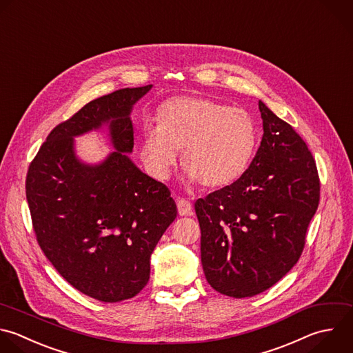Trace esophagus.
<instances>
[{"mask_svg":"<svg viewBox=\"0 0 353 353\" xmlns=\"http://www.w3.org/2000/svg\"><path fill=\"white\" fill-rule=\"evenodd\" d=\"M176 207H178V212L182 216L190 215L192 214V203L186 199H178L176 200Z\"/></svg>","mask_w":353,"mask_h":353,"instance_id":"34e87169","label":"esophagus"}]
</instances>
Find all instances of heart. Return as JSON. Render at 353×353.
<instances>
[{"label":"heart","mask_w":353,"mask_h":353,"mask_svg":"<svg viewBox=\"0 0 353 353\" xmlns=\"http://www.w3.org/2000/svg\"><path fill=\"white\" fill-rule=\"evenodd\" d=\"M159 124L142 128L139 154L156 179H167L182 149L190 181L226 186L250 167L258 148L254 117L241 108L201 97H175L159 109Z\"/></svg>","instance_id":"b5f03b06"}]
</instances>
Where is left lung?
I'll return each mask as SVG.
<instances>
[{
  "mask_svg": "<svg viewBox=\"0 0 353 353\" xmlns=\"http://www.w3.org/2000/svg\"><path fill=\"white\" fill-rule=\"evenodd\" d=\"M261 146L232 185L194 203L201 229V265L210 285L254 296L298 262L320 200L314 159L295 130L263 102Z\"/></svg>",
  "mask_w": 353,
  "mask_h": 353,
  "instance_id": "obj_1",
  "label": "left lung"
}]
</instances>
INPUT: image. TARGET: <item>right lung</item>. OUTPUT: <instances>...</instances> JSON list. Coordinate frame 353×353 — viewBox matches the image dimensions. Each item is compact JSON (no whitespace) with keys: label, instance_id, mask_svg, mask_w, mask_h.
I'll return each instance as SVG.
<instances>
[{"label":"right lung","instance_id":"right-lung-1","mask_svg":"<svg viewBox=\"0 0 353 353\" xmlns=\"http://www.w3.org/2000/svg\"><path fill=\"white\" fill-rule=\"evenodd\" d=\"M152 88H123L91 101L47 137L29 165L26 199L37 241L59 274L102 302L135 296L149 281L150 255L176 218L170 189L124 153L134 149L132 106ZM110 124L117 152L81 163L74 136Z\"/></svg>","mask_w":353,"mask_h":353}]
</instances>
